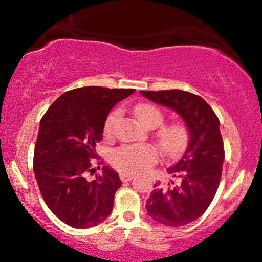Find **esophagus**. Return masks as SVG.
<instances>
[{
  "mask_svg": "<svg viewBox=\"0 0 262 262\" xmlns=\"http://www.w3.org/2000/svg\"><path fill=\"white\" fill-rule=\"evenodd\" d=\"M133 178L134 175H130V173H120L121 181H130Z\"/></svg>",
  "mask_w": 262,
  "mask_h": 262,
  "instance_id": "1",
  "label": "esophagus"
}]
</instances>
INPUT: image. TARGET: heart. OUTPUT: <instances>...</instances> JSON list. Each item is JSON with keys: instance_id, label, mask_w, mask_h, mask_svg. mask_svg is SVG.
<instances>
[{"instance_id": "heart-1", "label": "heart", "mask_w": 262, "mask_h": 262, "mask_svg": "<svg viewBox=\"0 0 262 262\" xmlns=\"http://www.w3.org/2000/svg\"><path fill=\"white\" fill-rule=\"evenodd\" d=\"M120 110L112 112L106 118L104 125V133L112 137L114 133L115 124L120 118ZM134 114L137 119L147 128H157L165 120L163 113L156 105L142 102L134 106ZM156 139L161 150L168 157L180 156L186 149L189 143V130L182 123H171L162 125L156 132ZM157 150L149 144H125L116 148L112 153V163L118 171L124 173H138L141 171L157 162Z\"/></svg>"}]
</instances>
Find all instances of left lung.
Segmentation results:
<instances>
[{
	"instance_id": "1",
	"label": "left lung",
	"mask_w": 262,
	"mask_h": 262,
	"mask_svg": "<svg viewBox=\"0 0 262 262\" xmlns=\"http://www.w3.org/2000/svg\"><path fill=\"white\" fill-rule=\"evenodd\" d=\"M184 119L190 139L184 156L167 172L176 179L167 189L156 182L147 199L148 215L158 223L180 227L204 214L218 190L224 160L219 119L203 97L182 90L142 91Z\"/></svg>"
}]
</instances>
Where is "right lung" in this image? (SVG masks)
Wrapping results in <instances>:
<instances>
[{
    "label": "right lung",
    "instance_id": "right-lung-1",
    "mask_svg": "<svg viewBox=\"0 0 262 262\" xmlns=\"http://www.w3.org/2000/svg\"><path fill=\"white\" fill-rule=\"evenodd\" d=\"M134 91L100 86L71 90L41 118L34 173L49 209L73 228L96 226L112 213L121 186L118 173L104 166L95 180L89 181L86 175L95 171L91 160L99 157L95 146L101 142L109 112Z\"/></svg>",
    "mask_w": 262,
    "mask_h": 262
}]
</instances>
